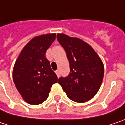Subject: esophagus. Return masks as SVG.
<instances>
[{
    "mask_svg": "<svg viewBox=\"0 0 125 125\" xmlns=\"http://www.w3.org/2000/svg\"><path fill=\"white\" fill-rule=\"evenodd\" d=\"M55 73H56V75H57V77L60 76V71H59V70H56V71H55Z\"/></svg>",
    "mask_w": 125,
    "mask_h": 125,
    "instance_id": "obj_1",
    "label": "esophagus"
}]
</instances>
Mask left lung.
I'll use <instances>...</instances> for the list:
<instances>
[{"mask_svg":"<svg viewBox=\"0 0 125 125\" xmlns=\"http://www.w3.org/2000/svg\"><path fill=\"white\" fill-rule=\"evenodd\" d=\"M57 39L65 50L70 65L69 75L60 77L58 83L72 101H89L102 85L104 73L102 60L88 44L81 39L64 34H57Z\"/></svg>","mask_w":125,"mask_h":125,"instance_id":"1","label":"left lung"}]
</instances>
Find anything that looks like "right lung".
<instances>
[{"label":"right lung","instance_id":"right-lung-1","mask_svg":"<svg viewBox=\"0 0 125 125\" xmlns=\"http://www.w3.org/2000/svg\"><path fill=\"white\" fill-rule=\"evenodd\" d=\"M56 38V34L40 35L30 40L18 57L13 79L23 100L31 105L44 102L57 76L50 67L45 53Z\"/></svg>","mask_w":125,"mask_h":125}]
</instances>
